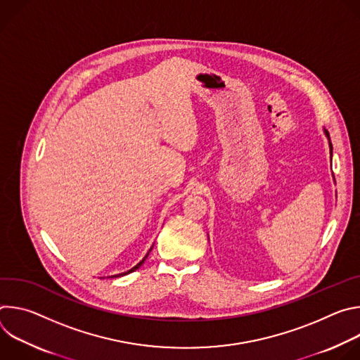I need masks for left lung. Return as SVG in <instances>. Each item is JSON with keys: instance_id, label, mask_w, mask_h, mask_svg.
<instances>
[{"instance_id": "1", "label": "left lung", "mask_w": 360, "mask_h": 360, "mask_svg": "<svg viewBox=\"0 0 360 360\" xmlns=\"http://www.w3.org/2000/svg\"><path fill=\"white\" fill-rule=\"evenodd\" d=\"M323 132H325V135H326V138H328V141H329V149H330V160H332V142H330V138H329V132H328L326 129H323Z\"/></svg>"}]
</instances>
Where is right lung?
<instances>
[{"label":"right lung","instance_id":"right-lung-1","mask_svg":"<svg viewBox=\"0 0 360 360\" xmlns=\"http://www.w3.org/2000/svg\"><path fill=\"white\" fill-rule=\"evenodd\" d=\"M152 246H153V245H152ZM152 246H150V249H149V250H148V253H146V255H145V256H143V259H142V261H141V262H139V264H136V265H135V266H134V268H131V269H129V271H127V272H124V274H118V275H112V276H110V278H120V276H125V275H128V274H131V272H134V271H136V269H138V268H139V266H141V265H142V264H143V262H145V259H146V258H148V255H149V252H150V250H152Z\"/></svg>","mask_w":360,"mask_h":360}]
</instances>
